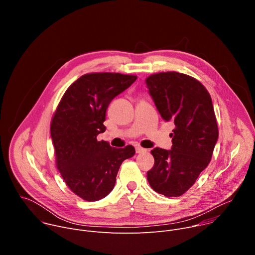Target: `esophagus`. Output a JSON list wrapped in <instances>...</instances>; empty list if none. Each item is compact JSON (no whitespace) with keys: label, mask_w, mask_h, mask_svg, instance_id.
<instances>
[{"label":"esophagus","mask_w":255,"mask_h":255,"mask_svg":"<svg viewBox=\"0 0 255 255\" xmlns=\"http://www.w3.org/2000/svg\"><path fill=\"white\" fill-rule=\"evenodd\" d=\"M135 150H136V153H143V152H146L147 151V149H145V148H142V147H136L135 148Z\"/></svg>","instance_id":"1"}]
</instances>
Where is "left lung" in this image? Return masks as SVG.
Returning <instances> with one entry per match:
<instances>
[{
	"instance_id": "8db88e82",
	"label": "left lung",
	"mask_w": 255,
	"mask_h": 255,
	"mask_svg": "<svg viewBox=\"0 0 255 255\" xmlns=\"http://www.w3.org/2000/svg\"><path fill=\"white\" fill-rule=\"evenodd\" d=\"M145 83L162 119L175 126L171 149L151 150L148 183L158 194L179 197L208 166L219 136L212 99L198 80L176 71L153 74Z\"/></svg>"
}]
</instances>
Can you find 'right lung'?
Instances as JSON below:
<instances>
[{"label":"right lung","mask_w":255,"mask_h":255,"mask_svg":"<svg viewBox=\"0 0 255 255\" xmlns=\"http://www.w3.org/2000/svg\"><path fill=\"white\" fill-rule=\"evenodd\" d=\"M137 77L118 72H92L71 84L50 124L56 167L72 193L88 202L99 201L114 189L122 162L134 155L132 145L113 148L98 141L105 132L106 110Z\"/></svg>","instance_id":"obj_1"}]
</instances>
